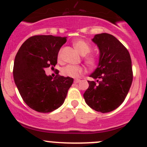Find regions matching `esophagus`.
Returning <instances> with one entry per match:
<instances>
[{
	"label": "esophagus",
	"instance_id": "obj_1",
	"mask_svg": "<svg viewBox=\"0 0 147 147\" xmlns=\"http://www.w3.org/2000/svg\"><path fill=\"white\" fill-rule=\"evenodd\" d=\"M80 82V80L77 79V80H74V83H75V84H78V83H79Z\"/></svg>",
	"mask_w": 147,
	"mask_h": 147
}]
</instances>
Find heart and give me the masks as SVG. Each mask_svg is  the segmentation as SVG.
Segmentation results:
<instances>
[{"label":"heart","instance_id":"b5f03b06","mask_svg":"<svg viewBox=\"0 0 147 147\" xmlns=\"http://www.w3.org/2000/svg\"><path fill=\"white\" fill-rule=\"evenodd\" d=\"M73 46L78 50V53L83 55L84 62L87 66L93 68L97 66L98 63V58L97 56L92 54H89L91 52V46L89 45L88 42L82 39H76L73 41ZM60 50L58 53V59L60 58L61 56ZM85 67L80 65H69L65 66L62 69V74L64 76L69 77V78H76L79 77V75L84 74L85 72Z\"/></svg>","mask_w":147,"mask_h":147}]
</instances>
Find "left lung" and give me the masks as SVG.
<instances>
[{
	"label": "left lung",
	"mask_w": 147,
	"mask_h": 147,
	"mask_svg": "<svg viewBox=\"0 0 147 147\" xmlns=\"http://www.w3.org/2000/svg\"><path fill=\"white\" fill-rule=\"evenodd\" d=\"M92 41L99 47L98 66L90 77L84 93L87 105L97 112L106 113L121 105L129 92L133 80L130 55L115 36L108 33L94 35Z\"/></svg>",
	"instance_id": "1"
}]
</instances>
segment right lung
Instances as JSON below:
<instances>
[{
  "instance_id": "right-lung-1",
  "label": "right lung",
  "mask_w": 147,
  "mask_h": 147,
  "mask_svg": "<svg viewBox=\"0 0 147 147\" xmlns=\"http://www.w3.org/2000/svg\"><path fill=\"white\" fill-rule=\"evenodd\" d=\"M66 38L34 35L26 40L16 54L13 78L20 96L33 110L53 112L64 103L73 78L57 75L53 79L45 68L55 66Z\"/></svg>"
}]
</instances>
